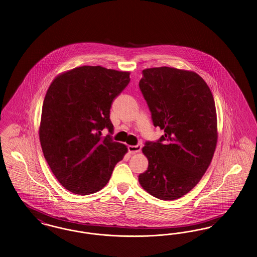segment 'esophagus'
<instances>
[{
    "label": "esophagus",
    "instance_id": "1",
    "mask_svg": "<svg viewBox=\"0 0 257 257\" xmlns=\"http://www.w3.org/2000/svg\"><path fill=\"white\" fill-rule=\"evenodd\" d=\"M142 148V145H136V146H128V152L131 154H136V153H139L141 151Z\"/></svg>",
    "mask_w": 257,
    "mask_h": 257
}]
</instances>
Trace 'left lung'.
Masks as SVG:
<instances>
[{
	"label": "left lung",
	"mask_w": 257,
	"mask_h": 257,
	"mask_svg": "<svg viewBox=\"0 0 257 257\" xmlns=\"http://www.w3.org/2000/svg\"><path fill=\"white\" fill-rule=\"evenodd\" d=\"M139 88L155 126L164 131L142 149L147 170L141 187L162 200H175L193 189L212 162L217 142L215 100L202 77L189 70L146 68Z\"/></svg>",
	"instance_id": "left-lung-1"
}]
</instances>
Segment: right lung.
<instances>
[{"mask_svg": "<svg viewBox=\"0 0 257 257\" xmlns=\"http://www.w3.org/2000/svg\"><path fill=\"white\" fill-rule=\"evenodd\" d=\"M128 71L83 66L59 74L43 100L40 140L43 156L59 183L88 195L103 189L125 145L102 137L113 124L110 108L131 81Z\"/></svg>", "mask_w": 257, "mask_h": 257, "instance_id": "1", "label": "right lung"}]
</instances>
